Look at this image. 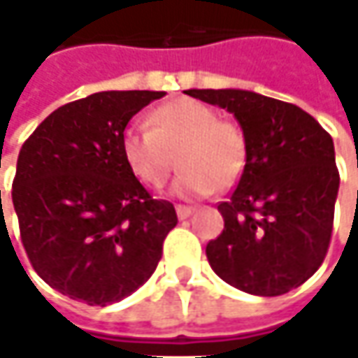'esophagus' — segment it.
I'll return each mask as SVG.
<instances>
[{
  "label": "esophagus",
  "instance_id": "esophagus-1",
  "mask_svg": "<svg viewBox=\"0 0 358 358\" xmlns=\"http://www.w3.org/2000/svg\"><path fill=\"white\" fill-rule=\"evenodd\" d=\"M192 207H186V205H176V215H178V219H188L190 215H192Z\"/></svg>",
  "mask_w": 358,
  "mask_h": 358
}]
</instances>
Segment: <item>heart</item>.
Segmentation results:
<instances>
[{
	"label": "heart",
	"mask_w": 358,
	"mask_h": 358,
	"mask_svg": "<svg viewBox=\"0 0 358 358\" xmlns=\"http://www.w3.org/2000/svg\"><path fill=\"white\" fill-rule=\"evenodd\" d=\"M149 124H129L120 137L129 170L145 186L159 188L168 180L176 153L182 166L172 186L176 196H207L215 188H229L244 174V131L217 118L211 106L178 98L149 114Z\"/></svg>",
	"instance_id": "obj_1"
}]
</instances>
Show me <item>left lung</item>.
<instances>
[{"label": "left lung", "mask_w": 358, "mask_h": 358, "mask_svg": "<svg viewBox=\"0 0 358 358\" xmlns=\"http://www.w3.org/2000/svg\"><path fill=\"white\" fill-rule=\"evenodd\" d=\"M184 94L236 116L248 141L244 174L217 209L223 234L207 258L231 287L276 297L303 285L328 252L341 176L334 141L295 104L248 90Z\"/></svg>", "instance_id": "left-lung-1"}]
</instances>
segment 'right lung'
<instances>
[{
  "label": "right lung",
  "instance_id": "1",
  "mask_svg": "<svg viewBox=\"0 0 358 358\" xmlns=\"http://www.w3.org/2000/svg\"><path fill=\"white\" fill-rule=\"evenodd\" d=\"M166 92H98L49 114L20 149L12 201L24 250L45 282L110 306L153 275L176 209L129 170L120 137Z\"/></svg>",
  "mask_w": 358,
  "mask_h": 358
}]
</instances>
